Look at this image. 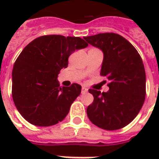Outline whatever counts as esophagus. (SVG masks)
Returning <instances> with one entry per match:
<instances>
[{
	"instance_id": "esophagus-1",
	"label": "esophagus",
	"mask_w": 159,
	"mask_h": 159,
	"mask_svg": "<svg viewBox=\"0 0 159 159\" xmlns=\"http://www.w3.org/2000/svg\"><path fill=\"white\" fill-rule=\"evenodd\" d=\"M87 91H88V89H87L86 87H82V94H84V93H87Z\"/></svg>"
}]
</instances>
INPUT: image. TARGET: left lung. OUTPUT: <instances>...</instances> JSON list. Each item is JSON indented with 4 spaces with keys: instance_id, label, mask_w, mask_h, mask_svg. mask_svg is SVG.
I'll list each match as a JSON object with an SVG mask.
<instances>
[{
    "instance_id": "left-lung-1",
    "label": "left lung",
    "mask_w": 159,
    "mask_h": 159,
    "mask_svg": "<svg viewBox=\"0 0 159 159\" xmlns=\"http://www.w3.org/2000/svg\"><path fill=\"white\" fill-rule=\"evenodd\" d=\"M83 39L102 51L101 74L110 81L108 92L89 90L94 101L87 106V116L106 130L123 128L137 116L145 99L146 75L140 55L117 34H98Z\"/></svg>"
}]
</instances>
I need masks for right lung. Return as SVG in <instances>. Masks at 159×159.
Instances as JSON below:
<instances>
[{"mask_svg":"<svg viewBox=\"0 0 159 159\" xmlns=\"http://www.w3.org/2000/svg\"><path fill=\"white\" fill-rule=\"evenodd\" d=\"M88 43L79 37L44 35L34 39L17 57L12 71V97L24 119L34 125L50 126L69 112L82 87H60L57 77L68 57Z\"/></svg>","mask_w":159,"mask_h":159,"instance_id":"1","label":"right lung"}]
</instances>
